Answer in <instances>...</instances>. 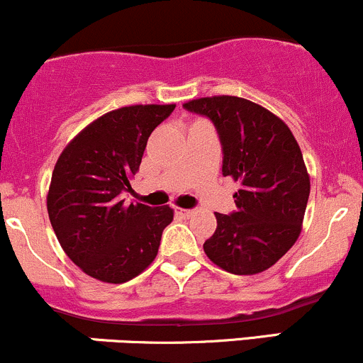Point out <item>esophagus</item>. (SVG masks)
<instances>
[{"label":"esophagus","mask_w":363,"mask_h":363,"mask_svg":"<svg viewBox=\"0 0 363 363\" xmlns=\"http://www.w3.org/2000/svg\"><path fill=\"white\" fill-rule=\"evenodd\" d=\"M174 213H177V216L180 218H189L192 216V209H183V208H174Z\"/></svg>","instance_id":"1"}]
</instances>
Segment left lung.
Listing matches in <instances>:
<instances>
[{
    "mask_svg": "<svg viewBox=\"0 0 363 363\" xmlns=\"http://www.w3.org/2000/svg\"><path fill=\"white\" fill-rule=\"evenodd\" d=\"M208 118L223 150V177L240 183L237 209L216 213L204 252L235 275L267 270L298 240L310 197V177L291 130L270 111L239 96L197 99L183 105Z\"/></svg>",
    "mask_w": 363,
    "mask_h": 363,
    "instance_id": "1",
    "label": "left lung"
}]
</instances>
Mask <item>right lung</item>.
<instances>
[{"instance_id": "right-lung-1", "label": "right lung", "mask_w": 363, "mask_h": 363, "mask_svg": "<svg viewBox=\"0 0 363 363\" xmlns=\"http://www.w3.org/2000/svg\"><path fill=\"white\" fill-rule=\"evenodd\" d=\"M174 105H131L93 121L65 147L52 174L48 214L65 255L84 274L123 284L157 256L169 206L124 204L152 131Z\"/></svg>"}]
</instances>
